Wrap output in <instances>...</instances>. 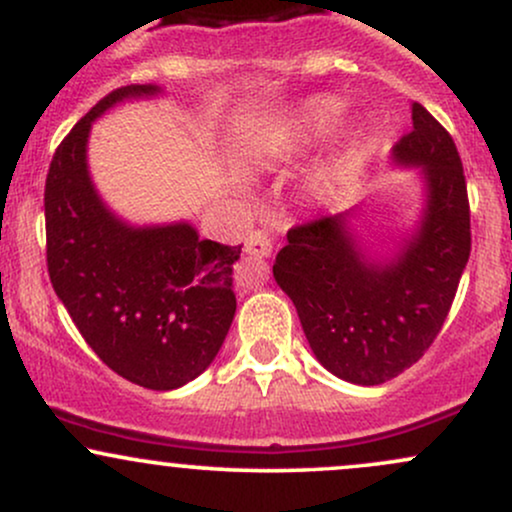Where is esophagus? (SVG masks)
<instances>
[{"label":"esophagus","mask_w":512,"mask_h":512,"mask_svg":"<svg viewBox=\"0 0 512 512\" xmlns=\"http://www.w3.org/2000/svg\"><path fill=\"white\" fill-rule=\"evenodd\" d=\"M245 252L255 257H269L272 255V240L264 231H250L245 238Z\"/></svg>","instance_id":"obj_1"}]
</instances>
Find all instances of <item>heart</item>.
<instances>
[{
  "label": "heart",
  "mask_w": 512,
  "mask_h": 512,
  "mask_svg": "<svg viewBox=\"0 0 512 512\" xmlns=\"http://www.w3.org/2000/svg\"><path fill=\"white\" fill-rule=\"evenodd\" d=\"M344 103L334 96H315L305 101L301 108L296 110L289 122L291 142L305 144L310 139L322 137L337 125L339 115H342Z\"/></svg>",
  "instance_id": "obj_1"
}]
</instances>
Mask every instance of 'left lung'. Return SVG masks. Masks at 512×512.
Wrapping results in <instances>:
<instances>
[{"label":"left lung","instance_id":"left-lung-1","mask_svg":"<svg viewBox=\"0 0 512 512\" xmlns=\"http://www.w3.org/2000/svg\"><path fill=\"white\" fill-rule=\"evenodd\" d=\"M411 122L392 156L424 168L428 199L414 238L392 260H368L346 228L349 214L322 216L293 226L274 262L317 361L354 385L387 383L426 354L472 250L457 146L421 103L411 105Z\"/></svg>","mask_w":512,"mask_h":512}]
</instances>
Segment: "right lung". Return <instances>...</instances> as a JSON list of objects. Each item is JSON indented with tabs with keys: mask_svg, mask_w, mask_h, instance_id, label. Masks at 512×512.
<instances>
[{
	"mask_svg": "<svg viewBox=\"0 0 512 512\" xmlns=\"http://www.w3.org/2000/svg\"><path fill=\"white\" fill-rule=\"evenodd\" d=\"M154 93L158 86L115 88L62 139L45 180V236L52 289L86 344L129 383L175 390L207 370L226 339L240 245L199 240L190 223L127 226L93 190L91 122Z\"/></svg>",
	"mask_w": 512,
	"mask_h": 512,
	"instance_id": "add662e5",
	"label": "right lung"
}]
</instances>
